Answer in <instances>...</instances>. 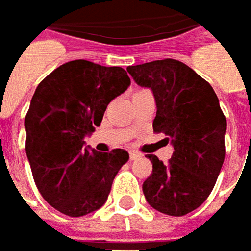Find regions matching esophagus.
Returning a JSON list of instances; mask_svg holds the SVG:
<instances>
[{"label":"esophagus","instance_id":"esophagus-1","mask_svg":"<svg viewBox=\"0 0 251 251\" xmlns=\"http://www.w3.org/2000/svg\"><path fill=\"white\" fill-rule=\"evenodd\" d=\"M139 157H141V154L136 152V151H130V152H129V158H130L132 161H133V160H138Z\"/></svg>","mask_w":251,"mask_h":251}]
</instances>
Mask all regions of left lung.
<instances>
[{"mask_svg": "<svg viewBox=\"0 0 251 251\" xmlns=\"http://www.w3.org/2000/svg\"><path fill=\"white\" fill-rule=\"evenodd\" d=\"M127 73L151 88L154 132L164 133L175 148L167 164L148 155L152 173L142 184L145 199L166 215H186L206 201L226 158V119L220 100L208 81L176 59L133 65Z\"/></svg>", "mask_w": 251, "mask_h": 251, "instance_id": "1", "label": "left lung"}]
</instances>
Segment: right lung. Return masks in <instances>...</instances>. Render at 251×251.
<instances>
[{"mask_svg": "<svg viewBox=\"0 0 251 251\" xmlns=\"http://www.w3.org/2000/svg\"><path fill=\"white\" fill-rule=\"evenodd\" d=\"M129 84L121 67L76 59L37 85L25 119V154L40 195L56 211L82 217L107 201L129 154L121 148L97 152L84 147V138Z\"/></svg>", "mask_w": 251, "mask_h": 251, "instance_id": "add662e5", "label": "right lung"}]
</instances>
